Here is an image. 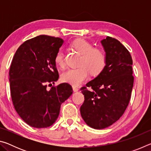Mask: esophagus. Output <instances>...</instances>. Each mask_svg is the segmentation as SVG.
I'll use <instances>...</instances> for the list:
<instances>
[{
    "label": "esophagus",
    "instance_id": "obj_1",
    "mask_svg": "<svg viewBox=\"0 0 151 151\" xmlns=\"http://www.w3.org/2000/svg\"><path fill=\"white\" fill-rule=\"evenodd\" d=\"M73 91L75 92V93H76V92H78L79 90L78 88H77L76 86H73Z\"/></svg>",
    "mask_w": 151,
    "mask_h": 151
}]
</instances>
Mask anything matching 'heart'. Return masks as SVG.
<instances>
[{"label":"heart","instance_id":"b5f03b06","mask_svg":"<svg viewBox=\"0 0 151 151\" xmlns=\"http://www.w3.org/2000/svg\"><path fill=\"white\" fill-rule=\"evenodd\" d=\"M73 48L82 55L78 68H69L61 76L65 83L73 86H78L88 77L89 72L92 75H98L105 67L106 58L104 52L101 49L93 48L90 42L85 39H76L72 43ZM55 60L60 67L65 66V58L63 49H59L56 53Z\"/></svg>","mask_w":151,"mask_h":151}]
</instances>
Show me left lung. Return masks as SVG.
I'll return each instance as SVG.
<instances>
[{
  "mask_svg": "<svg viewBox=\"0 0 151 151\" xmlns=\"http://www.w3.org/2000/svg\"><path fill=\"white\" fill-rule=\"evenodd\" d=\"M106 63L103 70L81 90L85 101L80 109L89 127L103 129L121 118L131 99L133 87L131 54L118 40L110 37L101 40Z\"/></svg>",
  "mask_w": 151,
  "mask_h": 151,
  "instance_id": "obj_1",
  "label": "left lung"
}]
</instances>
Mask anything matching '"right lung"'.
<instances>
[{"mask_svg":"<svg viewBox=\"0 0 151 151\" xmlns=\"http://www.w3.org/2000/svg\"><path fill=\"white\" fill-rule=\"evenodd\" d=\"M63 43L60 38L37 36L23 42L14 55L9 71L12 101L20 118L30 127L41 129L54 124L61 104L73 94L68 83L50 91L46 85L58 81L55 57Z\"/></svg>","mask_w":151,"mask_h":151,"instance_id":"1","label":"right lung"}]
</instances>
